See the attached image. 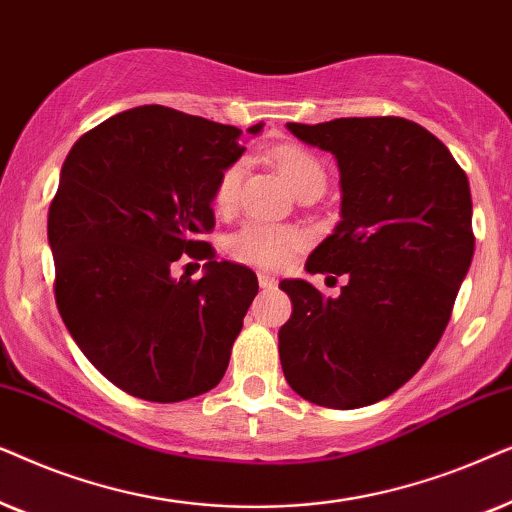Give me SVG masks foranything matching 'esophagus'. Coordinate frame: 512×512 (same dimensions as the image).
Returning <instances> with one entry per match:
<instances>
[{"label":"esophagus","mask_w":512,"mask_h":512,"mask_svg":"<svg viewBox=\"0 0 512 512\" xmlns=\"http://www.w3.org/2000/svg\"><path fill=\"white\" fill-rule=\"evenodd\" d=\"M257 281H260L262 288H274L276 285V278L267 274V271H260V274H257Z\"/></svg>","instance_id":"esophagus-1"}]
</instances>
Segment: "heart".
I'll return each mask as SVG.
<instances>
[{
    "instance_id": "obj_1",
    "label": "heart",
    "mask_w": 512,
    "mask_h": 512,
    "mask_svg": "<svg viewBox=\"0 0 512 512\" xmlns=\"http://www.w3.org/2000/svg\"><path fill=\"white\" fill-rule=\"evenodd\" d=\"M276 168L288 180L295 192H304L309 187L325 189V166L313 156L309 149L299 145H281L271 152ZM243 180V163L234 161L217 177L213 201L220 210H229L236 203L238 189ZM306 245V234L292 224H269V222H245L241 229L227 238V252L236 262L250 264L262 269H281L292 260L297 250Z\"/></svg>"
}]
</instances>
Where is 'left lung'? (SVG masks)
<instances>
[{
  "mask_svg": "<svg viewBox=\"0 0 512 512\" xmlns=\"http://www.w3.org/2000/svg\"><path fill=\"white\" fill-rule=\"evenodd\" d=\"M288 128L337 159L342 222L306 271L346 283L332 299L281 281L292 316L278 330V356L304 400L356 410L410 381L445 332L475 250L468 177L433 133L403 117Z\"/></svg>",
  "mask_w": 512,
  "mask_h": 512,
  "instance_id": "obj_1",
  "label": "left lung"
}]
</instances>
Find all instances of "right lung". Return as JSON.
<instances>
[{"mask_svg": "<svg viewBox=\"0 0 512 512\" xmlns=\"http://www.w3.org/2000/svg\"><path fill=\"white\" fill-rule=\"evenodd\" d=\"M241 133L142 105L81 135L60 170L49 208L58 311L95 370L135 398L180 403L227 372L260 285L248 267L215 262L203 234ZM187 256L207 260L199 282L172 276Z\"/></svg>", "mask_w": 512, "mask_h": 512, "instance_id": "add662e5", "label": "right lung"}]
</instances>
